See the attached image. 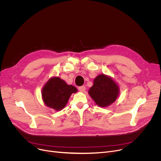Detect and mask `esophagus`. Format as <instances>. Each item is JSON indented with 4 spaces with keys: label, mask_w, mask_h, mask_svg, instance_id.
Returning a JSON list of instances; mask_svg holds the SVG:
<instances>
[{
    "label": "esophagus",
    "mask_w": 161,
    "mask_h": 161,
    "mask_svg": "<svg viewBox=\"0 0 161 161\" xmlns=\"http://www.w3.org/2000/svg\"><path fill=\"white\" fill-rule=\"evenodd\" d=\"M79 90L80 92H84V91L86 90V87H85V86H80V87H79Z\"/></svg>",
    "instance_id": "obj_1"
}]
</instances>
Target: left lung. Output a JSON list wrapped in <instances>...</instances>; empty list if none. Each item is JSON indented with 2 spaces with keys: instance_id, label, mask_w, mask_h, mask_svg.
Instances as JSON below:
<instances>
[{
  "instance_id": "1",
  "label": "left lung",
  "mask_w": 161,
  "mask_h": 161,
  "mask_svg": "<svg viewBox=\"0 0 161 161\" xmlns=\"http://www.w3.org/2000/svg\"><path fill=\"white\" fill-rule=\"evenodd\" d=\"M88 93L97 106L106 108L117 100L120 93V87L112 77L103 73L95 78Z\"/></svg>"
}]
</instances>
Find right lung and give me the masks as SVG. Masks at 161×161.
Returning a JSON list of instances; mask_svg holds the SVG:
<instances>
[{"mask_svg":"<svg viewBox=\"0 0 161 161\" xmlns=\"http://www.w3.org/2000/svg\"><path fill=\"white\" fill-rule=\"evenodd\" d=\"M77 92L75 86L68 85L58 77H52L42 87V98L46 106L60 111L66 106L71 94Z\"/></svg>","mask_w":161,"mask_h":161,"instance_id":"add662e5","label":"right lung"}]
</instances>
